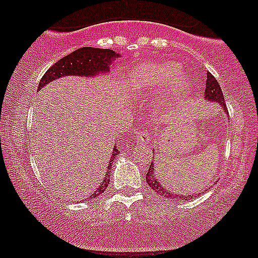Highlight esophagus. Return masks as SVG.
<instances>
[{"label":"esophagus","mask_w":258,"mask_h":258,"mask_svg":"<svg viewBox=\"0 0 258 258\" xmlns=\"http://www.w3.org/2000/svg\"><path fill=\"white\" fill-rule=\"evenodd\" d=\"M150 136H151L150 130H148V129H146V130H139V132H137V134H136L135 139H136V141L139 143H142V144L144 143V144H146L148 141H149Z\"/></svg>","instance_id":"obj_1"}]
</instances>
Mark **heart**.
<instances>
[{
    "label": "heart",
    "mask_w": 258,
    "mask_h": 258,
    "mask_svg": "<svg viewBox=\"0 0 258 258\" xmlns=\"http://www.w3.org/2000/svg\"><path fill=\"white\" fill-rule=\"evenodd\" d=\"M175 70L170 64H147L140 66L132 73V81L137 89L153 90L165 89L168 83L174 79Z\"/></svg>",
    "instance_id": "b5f03b06"
}]
</instances>
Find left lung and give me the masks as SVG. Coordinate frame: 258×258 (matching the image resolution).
<instances>
[{
  "label": "left lung",
  "mask_w": 258,
  "mask_h": 258,
  "mask_svg": "<svg viewBox=\"0 0 258 258\" xmlns=\"http://www.w3.org/2000/svg\"><path fill=\"white\" fill-rule=\"evenodd\" d=\"M207 81H206V90H204V97H206V100L208 101H213V102H217L218 104L221 105L222 108L224 109L225 114L229 115V111H228V108H227V104H225V101H224V96H223V93H222V89L220 87V83L217 82L216 79H215L213 74H210L209 72L207 73ZM154 156V155H153ZM147 183L148 185L150 186L151 189H153V191L156 192V195H160V196H163L165 197L167 200H171V199H175V200H179V201H186V200H191L192 197H195V195H181V194H174L171 192L170 190L167 191V189L164 188L163 184L162 183L158 182V179L156 177V175H155V171H154V163L150 164V168L149 170L147 172ZM200 194L197 192V196H199Z\"/></svg>",
  "instance_id": "1"
}]
</instances>
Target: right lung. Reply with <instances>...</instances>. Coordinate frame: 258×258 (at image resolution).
I'll return each mask as SVG.
<instances>
[{"mask_svg": "<svg viewBox=\"0 0 258 258\" xmlns=\"http://www.w3.org/2000/svg\"><path fill=\"white\" fill-rule=\"evenodd\" d=\"M118 56V54H116L115 51L110 50V49H100L91 47H83L77 49V50L73 51L72 54L64 56V57L56 62L55 64H52L45 72L44 75L40 80L37 90H41L47 84L55 80L61 79L62 76L76 75L91 77L94 75H98V74L109 73V68H110L112 61L115 58H117ZM118 153L119 151L117 150L115 144L110 157V163H109L107 174H105L103 182H101V184L96 191L91 194L90 197H88L87 200L95 199V197L100 196L102 192L105 191V189L109 185V182H110L109 175H110L112 167L111 162H114V158L116 155H118Z\"/></svg>", "mask_w": 258, "mask_h": 258, "instance_id": "obj_1", "label": "right lung"}]
</instances>
